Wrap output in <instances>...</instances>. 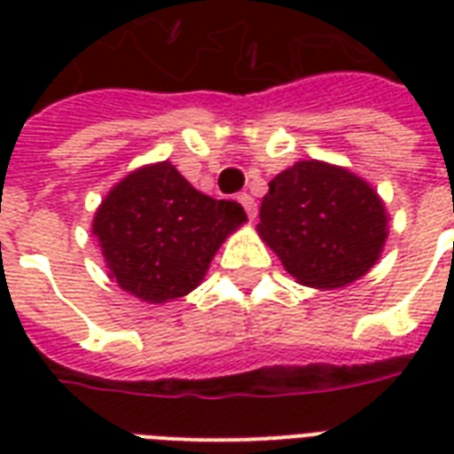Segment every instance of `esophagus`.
I'll list each match as a JSON object with an SVG mask.
<instances>
[{
	"label": "esophagus",
	"instance_id": "obj_1",
	"mask_svg": "<svg viewBox=\"0 0 454 454\" xmlns=\"http://www.w3.org/2000/svg\"><path fill=\"white\" fill-rule=\"evenodd\" d=\"M238 200H240V205L245 207V212H247L249 219H254L256 216V202L252 195H247V192H242V195H238Z\"/></svg>",
	"mask_w": 454,
	"mask_h": 454
}]
</instances>
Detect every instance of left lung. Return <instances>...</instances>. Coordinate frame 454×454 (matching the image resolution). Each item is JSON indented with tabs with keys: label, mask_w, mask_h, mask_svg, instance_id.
<instances>
[{
	"label": "left lung",
	"mask_w": 454,
	"mask_h": 454,
	"mask_svg": "<svg viewBox=\"0 0 454 454\" xmlns=\"http://www.w3.org/2000/svg\"><path fill=\"white\" fill-rule=\"evenodd\" d=\"M256 233L297 283L337 290L380 262L388 238L384 200L346 167L301 160L269 184Z\"/></svg>",
	"instance_id": "8db88e82"
}]
</instances>
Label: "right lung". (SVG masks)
Here are the masks:
<instances>
[{
	"label": "right lung",
	"mask_w": 454,
	"mask_h": 454,
	"mask_svg": "<svg viewBox=\"0 0 454 454\" xmlns=\"http://www.w3.org/2000/svg\"><path fill=\"white\" fill-rule=\"evenodd\" d=\"M247 221L240 202L195 191L169 160L144 164L110 188L94 214L108 276L131 297L167 303L207 276L228 235Z\"/></svg>",
	"instance_id": "1"
}]
</instances>
